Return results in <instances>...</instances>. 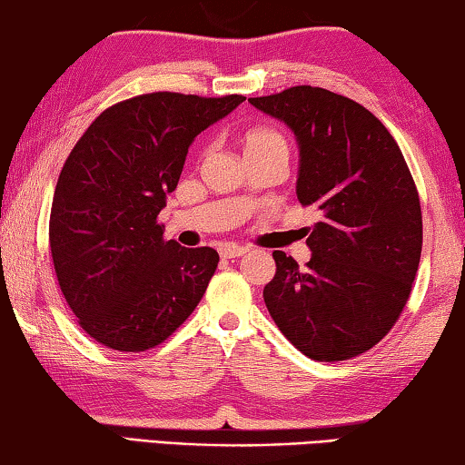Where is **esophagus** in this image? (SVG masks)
Here are the masks:
<instances>
[{
	"instance_id": "obj_1",
	"label": "esophagus",
	"mask_w": 465,
	"mask_h": 465,
	"mask_svg": "<svg viewBox=\"0 0 465 465\" xmlns=\"http://www.w3.org/2000/svg\"><path fill=\"white\" fill-rule=\"evenodd\" d=\"M248 252L246 246H235V243H223L222 248H219V254L223 258H238L243 256Z\"/></svg>"
}]
</instances>
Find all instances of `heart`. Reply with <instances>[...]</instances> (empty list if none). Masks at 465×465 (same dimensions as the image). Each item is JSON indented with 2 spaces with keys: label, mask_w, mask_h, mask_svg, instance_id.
Wrapping results in <instances>:
<instances>
[{
  "label": "heart",
  "mask_w": 465,
  "mask_h": 465,
  "mask_svg": "<svg viewBox=\"0 0 465 465\" xmlns=\"http://www.w3.org/2000/svg\"><path fill=\"white\" fill-rule=\"evenodd\" d=\"M240 145L246 160L252 157H261L269 153H285L287 155V141L277 129L264 127H250L240 135Z\"/></svg>",
  "instance_id": "1"
}]
</instances>
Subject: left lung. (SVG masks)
<instances>
[{"label":"left lung","mask_w":465,"mask_h":465,"mask_svg":"<svg viewBox=\"0 0 465 465\" xmlns=\"http://www.w3.org/2000/svg\"><path fill=\"white\" fill-rule=\"evenodd\" d=\"M248 100L295 133L297 199L322 217L305 269L272 252L266 308L305 357L363 355L398 322L420 262V199L404 155L373 113L341 94L293 85Z\"/></svg>","instance_id":"obj_1"}]
</instances>
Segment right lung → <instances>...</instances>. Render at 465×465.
I'll return each mask as SVG.
<instances>
[{"label": "right lung", "instance_id": "1", "mask_svg": "<svg viewBox=\"0 0 465 465\" xmlns=\"http://www.w3.org/2000/svg\"><path fill=\"white\" fill-rule=\"evenodd\" d=\"M243 100L152 92L116 102L63 163L49 219L53 266L77 324L96 342L153 349L199 305L219 254L163 240L157 215L193 139Z\"/></svg>", "mask_w": 465, "mask_h": 465}]
</instances>
